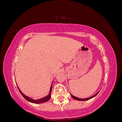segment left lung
<instances>
[{"instance_id":"obj_1","label":"left lung","mask_w":122,"mask_h":122,"mask_svg":"<svg viewBox=\"0 0 122 122\" xmlns=\"http://www.w3.org/2000/svg\"><path fill=\"white\" fill-rule=\"evenodd\" d=\"M99 92H98L95 95H94V96H92V97H89V98H85V99H81V98H77V97H75V96H74L73 95H72V94H71V96H72V97L73 98V99H75V100H78V101H86V100H89V99H92V98H93V97H95L96 96L98 93H99Z\"/></svg>"}]
</instances>
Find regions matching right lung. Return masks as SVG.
Segmentation results:
<instances>
[{
  "mask_svg": "<svg viewBox=\"0 0 122 122\" xmlns=\"http://www.w3.org/2000/svg\"><path fill=\"white\" fill-rule=\"evenodd\" d=\"M53 83V82H52ZM17 87L18 88V90H19L20 93H21V94L22 95V96L26 100H27L28 101L30 102H31V103H35V104H40V103H44V102H46L47 101H48L50 99V97H51V91H52V86L51 85V87H50V92H49V95H48L47 96H45L44 97V98H42L41 99H38V100H34V99H32L30 98H29V97L25 95L21 91V90L19 89V87L18 86H17Z\"/></svg>",
  "mask_w": 122,
  "mask_h": 122,
  "instance_id": "right-lung-1",
  "label": "right lung"
}]
</instances>
